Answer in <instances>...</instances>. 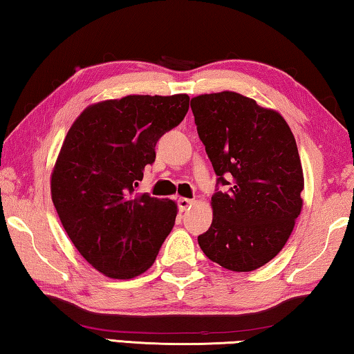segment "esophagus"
<instances>
[{"instance_id":"esophagus-1","label":"esophagus","mask_w":354,"mask_h":354,"mask_svg":"<svg viewBox=\"0 0 354 354\" xmlns=\"http://www.w3.org/2000/svg\"><path fill=\"white\" fill-rule=\"evenodd\" d=\"M194 203H195V200H190V198H184V196H183V198H179L178 200V206H179V211H187V209L192 206V205H194Z\"/></svg>"}]
</instances>
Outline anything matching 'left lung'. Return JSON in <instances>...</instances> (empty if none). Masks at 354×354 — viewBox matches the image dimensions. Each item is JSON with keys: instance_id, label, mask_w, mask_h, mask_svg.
<instances>
[{"instance_id": "8db88e82", "label": "left lung", "mask_w": 354, "mask_h": 354, "mask_svg": "<svg viewBox=\"0 0 354 354\" xmlns=\"http://www.w3.org/2000/svg\"><path fill=\"white\" fill-rule=\"evenodd\" d=\"M200 140L218 184L212 225L198 243L232 272H253L277 256L301 212L304 178L295 137L279 112L236 92L190 100Z\"/></svg>"}]
</instances>
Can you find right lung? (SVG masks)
Returning a JSON list of instances; mask_svg holds the SVG:
<instances>
[{
    "instance_id": "right-lung-1",
    "label": "right lung",
    "mask_w": 354,
    "mask_h": 354,
    "mask_svg": "<svg viewBox=\"0 0 354 354\" xmlns=\"http://www.w3.org/2000/svg\"><path fill=\"white\" fill-rule=\"evenodd\" d=\"M185 93L128 95L86 107L51 173V198L76 250L113 279L153 266L178 214L175 201L137 194L156 143L183 122Z\"/></svg>"
}]
</instances>
